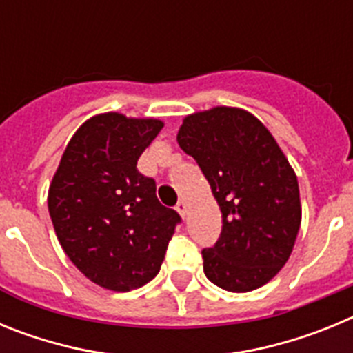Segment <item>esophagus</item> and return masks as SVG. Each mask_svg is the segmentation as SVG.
I'll list each match as a JSON object with an SVG mask.
<instances>
[{
	"label": "esophagus",
	"mask_w": 353,
	"mask_h": 353,
	"mask_svg": "<svg viewBox=\"0 0 353 353\" xmlns=\"http://www.w3.org/2000/svg\"><path fill=\"white\" fill-rule=\"evenodd\" d=\"M176 212H179V214L183 217V215L187 214V205L183 203V201H179V205H176Z\"/></svg>",
	"instance_id": "obj_1"
}]
</instances>
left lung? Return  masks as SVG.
Listing matches in <instances>:
<instances>
[{
	"mask_svg": "<svg viewBox=\"0 0 353 353\" xmlns=\"http://www.w3.org/2000/svg\"><path fill=\"white\" fill-rule=\"evenodd\" d=\"M176 141L198 162L223 214L219 240L201 251L205 276L228 292L260 288L285 267L301 228L288 159L256 117L226 105L185 117Z\"/></svg>",
	"mask_w": 353,
	"mask_h": 353,
	"instance_id": "1",
	"label": "left lung"
}]
</instances>
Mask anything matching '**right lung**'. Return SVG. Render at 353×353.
<instances>
[{"instance_id":"1","label":"right lung","mask_w":353,"mask_h":353,"mask_svg":"<svg viewBox=\"0 0 353 353\" xmlns=\"http://www.w3.org/2000/svg\"><path fill=\"white\" fill-rule=\"evenodd\" d=\"M164 127L155 118L104 113L72 136L49 187L48 207L65 254L90 281L130 292L161 270L180 223L162 207L139 155Z\"/></svg>"}]
</instances>
